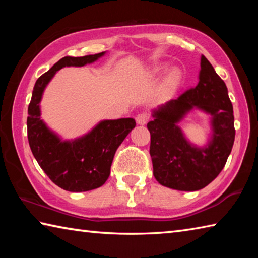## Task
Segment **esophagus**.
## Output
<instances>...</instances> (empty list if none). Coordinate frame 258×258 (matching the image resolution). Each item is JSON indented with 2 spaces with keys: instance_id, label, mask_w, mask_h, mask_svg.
Here are the masks:
<instances>
[{
  "instance_id": "1",
  "label": "esophagus",
  "mask_w": 258,
  "mask_h": 258,
  "mask_svg": "<svg viewBox=\"0 0 258 258\" xmlns=\"http://www.w3.org/2000/svg\"><path fill=\"white\" fill-rule=\"evenodd\" d=\"M148 120H149V115L147 112H141L137 116V123L139 125H145Z\"/></svg>"
}]
</instances>
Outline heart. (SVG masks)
Returning <instances> with one entry per match:
<instances>
[{
    "label": "heart",
    "instance_id": "obj_1",
    "mask_svg": "<svg viewBox=\"0 0 258 258\" xmlns=\"http://www.w3.org/2000/svg\"><path fill=\"white\" fill-rule=\"evenodd\" d=\"M165 72V68L164 67H157L155 68V73L157 74H161ZM182 81V73L180 69L177 68H174L172 69L171 72L168 73L167 77H166L165 80V86L166 89H167L168 91H173L175 90L176 87L178 86V84H180Z\"/></svg>",
    "mask_w": 258,
    "mask_h": 258
}]
</instances>
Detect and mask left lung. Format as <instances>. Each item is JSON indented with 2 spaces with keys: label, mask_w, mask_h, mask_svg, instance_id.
Wrapping results in <instances>:
<instances>
[{
  "label": "left lung",
  "mask_w": 258,
  "mask_h": 258,
  "mask_svg": "<svg viewBox=\"0 0 258 258\" xmlns=\"http://www.w3.org/2000/svg\"><path fill=\"white\" fill-rule=\"evenodd\" d=\"M194 107L212 116L213 134L204 148L191 145L177 126ZM152 116L154 119L147 125L151 135L150 156L154 176L161 185L197 191L216 178L232 150L234 116L225 83L204 55L198 84L156 109Z\"/></svg>",
  "instance_id": "obj_1"
}]
</instances>
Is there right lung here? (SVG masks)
I'll use <instances>...</instances> for the list:
<instances>
[{"label": "right lung", "mask_w": 258, "mask_h": 258, "mask_svg": "<svg viewBox=\"0 0 258 258\" xmlns=\"http://www.w3.org/2000/svg\"><path fill=\"white\" fill-rule=\"evenodd\" d=\"M104 52L85 56H64L35 83L28 106L27 135L30 150L40 167L61 189L90 191L104 184L110 175L117 148L135 127L133 118L102 120L84 137L62 141L41 119L40 102L45 86L63 67L92 63Z\"/></svg>", "instance_id": "1"}]
</instances>
